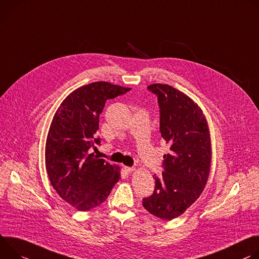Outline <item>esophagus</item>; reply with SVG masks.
Segmentation results:
<instances>
[{
    "mask_svg": "<svg viewBox=\"0 0 259 259\" xmlns=\"http://www.w3.org/2000/svg\"><path fill=\"white\" fill-rule=\"evenodd\" d=\"M136 168L134 166H124V170L126 171V173H132V171H134Z\"/></svg>",
    "mask_w": 259,
    "mask_h": 259,
    "instance_id": "obj_1",
    "label": "esophagus"
}]
</instances>
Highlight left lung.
Instances as JSON below:
<instances>
[{
    "mask_svg": "<svg viewBox=\"0 0 259 259\" xmlns=\"http://www.w3.org/2000/svg\"><path fill=\"white\" fill-rule=\"evenodd\" d=\"M147 89L157 97L159 131L169 152L163 155L162 175H154V191L143 198V206L170 220L183 214L205 188L211 165L210 134L202 110L186 95L167 84Z\"/></svg>",
    "mask_w": 259,
    "mask_h": 259,
    "instance_id": "left-lung-1",
    "label": "left lung"
}]
</instances>
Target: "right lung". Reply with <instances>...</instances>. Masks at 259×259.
<instances>
[{"mask_svg":"<svg viewBox=\"0 0 259 259\" xmlns=\"http://www.w3.org/2000/svg\"><path fill=\"white\" fill-rule=\"evenodd\" d=\"M130 91L103 81L84 85L54 115L46 140V170L55 191L78 211L103 204L120 179L118 166L89 151L101 143L96 133L106 101Z\"/></svg>","mask_w":259,"mask_h":259,"instance_id":"right-lung-1","label":"right lung"}]
</instances>
